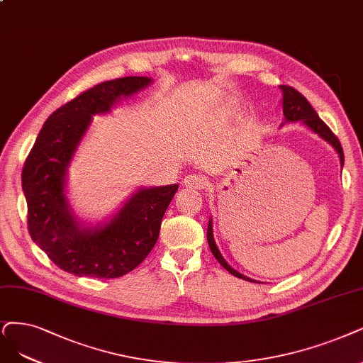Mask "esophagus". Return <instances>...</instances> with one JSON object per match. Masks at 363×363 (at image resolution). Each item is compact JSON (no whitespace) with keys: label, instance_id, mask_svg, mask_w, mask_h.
<instances>
[{"label":"esophagus","instance_id":"34e87169","mask_svg":"<svg viewBox=\"0 0 363 363\" xmlns=\"http://www.w3.org/2000/svg\"><path fill=\"white\" fill-rule=\"evenodd\" d=\"M182 185L185 186V189H191V190H202V189H206L208 185V179L205 177H202V174H189V177H185L184 181H182Z\"/></svg>","mask_w":363,"mask_h":363}]
</instances>
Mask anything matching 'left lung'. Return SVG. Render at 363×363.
I'll list each match as a JSON object with an SVG mask.
<instances>
[{"label": "left lung", "mask_w": 363, "mask_h": 363, "mask_svg": "<svg viewBox=\"0 0 363 363\" xmlns=\"http://www.w3.org/2000/svg\"><path fill=\"white\" fill-rule=\"evenodd\" d=\"M281 92H283V113H284V121L286 123H296V121H301L303 125H306L311 131H314L315 134L326 140L329 145H332V147L335 151L338 152L340 155V161H341V167L344 166V152H342V146L338 140V138L335 136V134L330 131V128L323 123V121L320 119V116L317 115V112L313 109V106L308 103V100L302 96L299 91H296L291 86L287 85H281L279 86ZM283 125V124H281ZM208 244L209 248L213 254V257H216L220 264L224 267L225 271H229L232 275L240 278V279H245V281H251V283H259L256 279H251L245 275H242L240 272L235 271L233 267L224 260V257L221 256V252L216 244V239H213V232H212V218H209L208 223Z\"/></svg>", "instance_id": "obj_1"}]
</instances>
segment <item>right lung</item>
Wrapping results in <instances>:
<instances>
[{
	"label": "right lung",
	"mask_w": 363,
	"mask_h": 363,
	"mask_svg": "<svg viewBox=\"0 0 363 363\" xmlns=\"http://www.w3.org/2000/svg\"><path fill=\"white\" fill-rule=\"evenodd\" d=\"M152 84L128 76L99 84L61 106L40 130L22 170L31 239L62 271L76 277L118 278L139 266L154 248L161 220L178 184L140 186L111 218L86 225L67 197V169L94 115Z\"/></svg>",
	"instance_id": "1"
}]
</instances>
